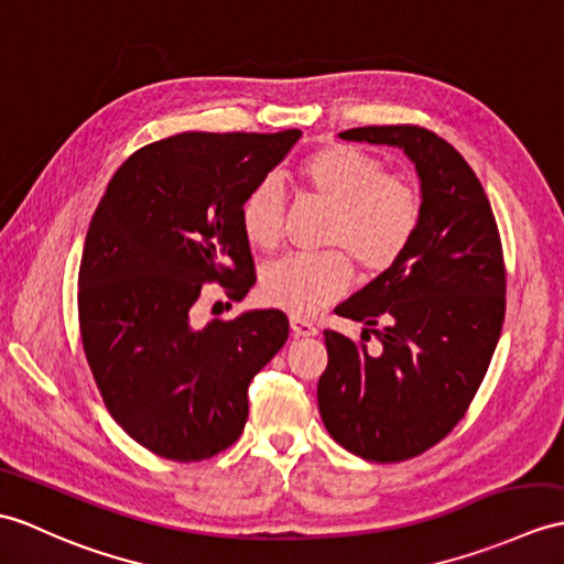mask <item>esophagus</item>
<instances>
[{
    "instance_id": "obj_1",
    "label": "esophagus",
    "mask_w": 564,
    "mask_h": 564,
    "mask_svg": "<svg viewBox=\"0 0 564 564\" xmlns=\"http://www.w3.org/2000/svg\"><path fill=\"white\" fill-rule=\"evenodd\" d=\"M291 329L295 332V336H317V326L310 319L300 317V314H291Z\"/></svg>"
}]
</instances>
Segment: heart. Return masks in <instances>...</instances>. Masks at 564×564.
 <instances>
[{
	"mask_svg": "<svg viewBox=\"0 0 564 564\" xmlns=\"http://www.w3.org/2000/svg\"><path fill=\"white\" fill-rule=\"evenodd\" d=\"M297 177L334 206L326 242L344 247L365 271L394 264L421 223V194L401 175L384 173L370 153L329 143L305 155ZM283 192L276 180H261L247 192L240 223L259 250H273L283 232ZM350 283V261L341 250L283 257L261 279L267 303L295 314L329 305Z\"/></svg>",
	"mask_w": 564,
	"mask_h": 564,
	"instance_id": "obj_1",
	"label": "heart"
}]
</instances>
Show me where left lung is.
Segmentation results:
<instances>
[{
  "label": "left lung",
  "mask_w": 564,
  "mask_h": 564,
  "mask_svg": "<svg viewBox=\"0 0 564 564\" xmlns=\"http://www.w3.org/2000/svg\"><path fill=\"white\" fill-rule=\"evenodd\" d=\"M346 141L397 147L421 180V223L403 254L334 312L362 322L379 354L324 332L319 415L350 454L391 464L423 454L462 421L505 319V261L480 180L452 143L413 124L356 127ZM380 329H376V324Z\"/></svg>",
  "instance_id": "obj_1"
}]
</instances>
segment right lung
I'll list each match as a JSON object with an SVG mask.
<instances>
[{"mask_svg": "<svg viewBox=\"0 0 564 564\" xmlns=\"http://www.w3.org/2000/svg\"><path fill=\"white\" fill-rule=\"evenodd\" d=\"M300 129L185 132L122 163L90 218L78 269L86 360L110 415L141 447L208 459L242 435L247 387L288 341L281 310L196 326L202 285L242 300L254 279L240 208Z\"/></svg>", "mask_w": 564, "mask_h": 564, "instance_id": "right-lung-1", "label": "right lung"}]
</instances>
